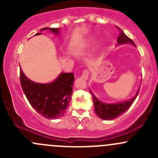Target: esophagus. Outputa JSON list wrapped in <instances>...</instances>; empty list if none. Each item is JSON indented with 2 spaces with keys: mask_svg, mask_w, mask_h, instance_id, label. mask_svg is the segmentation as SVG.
<instances>
[{
  "mask_svg": "<svg viewBox=\"0 0 158 158\" xmlns=\"http://www.w3.org/2000/svg\"><path fill=\"white\" fill-rule=\"evenodd\" d=\"M89 72L88 69H84V71L82 72V78L84 79H88L89 78Z\"/></svg>",
  "mask_w": 158,
  "mask_h": 158,
  "instance_id": "esophagus-1",
  "label": "esophagus"
}]
</instances>
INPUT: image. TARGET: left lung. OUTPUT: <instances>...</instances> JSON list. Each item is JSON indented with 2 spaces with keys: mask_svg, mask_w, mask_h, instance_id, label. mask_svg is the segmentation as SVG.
I'll list each match as a JSON object with an SVG mask.
<instances>
[{
  "mask_svg": "<svg viewBox=\"0 0 158 158\" xmlns=\"http://www.w3.org/2000/svg\"><path fill=\"white\" fill-rule=\"evenodd\" d=\"M119 30V36L118 37L117 42L118 44H131L135 46V44L131 39L128 37L125 34L123 31L120 29L119 27H116ZM140 90V89H139ZM139 90L137 92L136 95L135 97L130 99L129 101L123 102L121 103H116V104H107V103H104L100 102L98 100V98L93 95L92 92L90 91L91 94H92V100H93L94 108H95V112L96 113L97 115L101 118L104 119V120H111V119H114L115 118L118 117L122 114L128 110L134 101L135 100L136 97L138 96Z\"/></svg>",
  "mask_w": 158,
  "mask_h": 158,
  "instance_id": "left-lung-1",
  "label": "left lung"
}]
</instances>
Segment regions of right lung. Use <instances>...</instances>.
<instances>
[{
  "mask_svg": "<svg viewBox=\"0 0 158 158\" xmlns=\"http://www.w3.org/2000/svg\"><path fill=\"white\" fill-rule=\"evenodd\" d=\"M44 30L58 34L60 28L45 27L40 31ZM40 34L42 33L36 35ZM74 78L73 73H61L51 83H36L27 79L22 69L20 70V85L28 102L39 114L49 119L57 118L65 114L72 98Z\"/></svg>",
  "mask_w": 158,
  "mask_h": 158,
  "instance_id": "add662e5",
  "label": "right lung"
}]
</instances>
